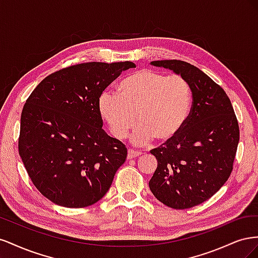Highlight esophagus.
<instances>
[{"label":"esophagus","instance_id":"esophagus-1","mask_svg":"<svg viewBox=\"0 0 258 258\" xmlns=\"http://www.w3.org/2000/svg\"><path fill=\"white\" fill-rule=\"evenodd\" d=\"M141 152H138V151H135V150H129L128 151V156L127 158L128 159H132V158H136V157H139V156H141Z\"/></svg>","mask_w":258,"mask_h":258}]
</instances>
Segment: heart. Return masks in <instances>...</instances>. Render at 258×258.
Listing matches in <instances>:
<instances>
[{
    "label": "heart",
    "instance_id": "b5f03b06",
    "mask_svg": "<svg viewBox=\"0 0 258 258\" xmlns=\"http://www.w3.org/2000/svg\"><path fill=\"white\" fill-rule=\"evenodd\" d=\"M192 92L181 75L144 69L119 83L118 93L103 90L98 100L99 113L116 139H124L139 122L132 141L145 144L156 138L160 143L172 141L189 118Z\"/></svg>",
    "mask_w": 258,
    "mask_h": 258
}]
</instances>
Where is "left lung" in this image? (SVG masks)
Masks as SVG:
<instances>
[{"mask_svg":"<svg viewBox=\"0 0 258 258\" xmlns=\"http://www.w3.org/2000/svg\"><path fill=\"white\" fill-rule=\"evenodd\" d=\"M189 83V118L172 141L151 151L157 169L150 181L154 196L176 210L207 201L220 190L233 168L240 131L224 89L195 66L182 60L152 61Z\"/></svg>","mask_w":258,"mask_h":258,"instance_id":"1","label":"left lung"}]
</instances>
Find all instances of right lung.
I'll return each mask as SVG.
<instances>
[{
	"label": "right lung",
	"mask_w": 258,
	"mask_h": 258,
	"mask_svg": "<svg viewBox=\"0 0 258 258\" xmlns=\"http://www.w3.org/2000/svg\"><path fill=\"white\" fill-rule=\"evenodd\" d=\"M134 62H86L51 73L22 108L19 155L36 188L66 208L96 204L127 148L102 129L99 96Z\"/></svg>",
	"instance_id": "add662e5"
}]
</instances>
